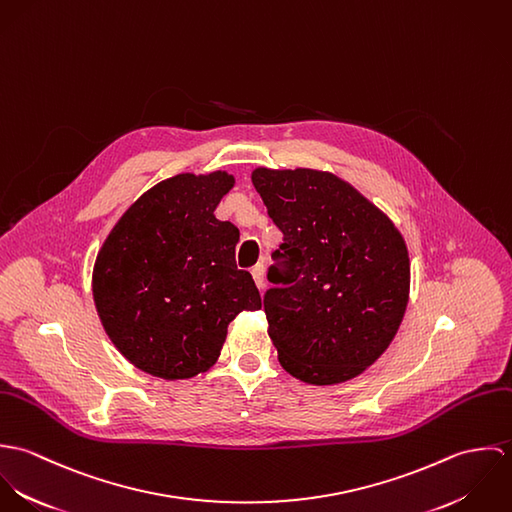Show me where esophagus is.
Here are the masks:
<instances>
[{
  "label": "esophagus",
  "mask_w": 512,
  "mask_h": 512,
  "mask_svg": "<svg viewBox=\"0 0 512 512\" xmlns=\"http://www.w3.org/2000/svg\"><path fill=\"white\" fill-rule=\"evenodd\" d=\"M264 276H266L264 264H256V266L252 268V278H254V282H256L258 288H264Z\"/></svg>",
  "instance_id": "esophagus-1"
}]
</instances>
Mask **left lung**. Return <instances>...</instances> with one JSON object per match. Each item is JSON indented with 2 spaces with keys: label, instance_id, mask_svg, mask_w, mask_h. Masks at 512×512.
<instances>
[{
  "label": "left lung",
  "instance_id": "left-lung-1",
  "mask_svg": "<svg viewBox=\"0 0 512 512\" xmlns=\"http://www.w3.org/2000/svg\"><path fill=\"white\" fill-rule=\"evenodd\" d=\"M252 183L284 240L268 268V333L303 382L355 378L394 339L410 292L404 238L339 177L256 169Z\"/></svg>",
  "mask_w": 512,
  "mask_h": 512
}]
</instances>
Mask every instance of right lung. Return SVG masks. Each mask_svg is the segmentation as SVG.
I'll return each instance as SVG.
<instances>
[{"instance_id": "obj_1", "label": "right lung", "mask_w": 512, "mask_h": 512, "mask_svg": "<svg viewBox=\"0 0 512 512\" xmlns=\"http://www.w3.org/2000/svg\"><path fill=\"white\" fill-rule=\"evenodd\" d=\"M232 175L191 173L144 193L98 252L92 293L116 349L153 376L191 378L215 365L228 323L260 309V292L238 270V228L215 217Z\"/></svg>"}]
</instances>
